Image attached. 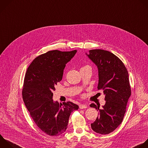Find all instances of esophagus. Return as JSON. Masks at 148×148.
Instances as JSON below:
<instances>
[{
	"instance_id": "esophagus-1",
	"label": "esophagus",
	"mask_w": 148,
	"mask_h": 148,
	"mask_svg": "<svg viewBox=\"0 0 148 148\" xmlns=\"http://www.w3.org/2000/svg\"><path fill=\"white\" fill-rule=\"evenodd\" d=\"M79 108L80 109H86L87 108V106L85 105H80L79 106Z\"/></svg>"
}]
</instances>
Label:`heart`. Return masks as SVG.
Returning a JSON list of instances; mask_svg holds the SVG:
<instances>
[{"instance_id": "heart-1", "label": "heart", "mask_w": 148, "mask_h": 148, "mask_svg": "<svg viewBox=\"0 0 148 148\" xmlns=\"http://www.w3.org/2000/svg\"><path fill=\"white\" fill-rule=\"evenodd\" d=\"M84 68H89V69H90V67L89 66H85L82 67L81 69H84Z\"/></svg>"}]
</instances>
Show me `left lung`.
<instances>
[{"instance_id":"1","label":"left lung","mask_w":148,"mask_h":148,"mask_svg":"<svg viewBox=\"0 0 148 148\" xmlns=\"http://www.w3.org/2000/svg\"><path fill=\"white\" fill-rule=\"evenodd\" d=\"M89 53L86 55L98 69L97 89L103 90L106 101L102 109L94 103L90 105L99 112L90 125L96 133L108 134L122 123L126 112L131 93L128 73L122 61L109 51L93 49Z\"/></svg>"}]
</instances>
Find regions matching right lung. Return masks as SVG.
Masks as SVG:
<instances>
[{"mask_svg":"<svg viewBox=\"0 0 148 148\" xmlns=\"http://www.w3.org/2000/svg\"><path fill=\"white\" fill-rule=\"evenodd\" d=\"M77 52L49 51L36 58L25 73L22 95L25 105L38 127L50 136L64 133L71 112L78 106L71 102H54L53 90L62 79L66 64Z\"/></svg>","mask_w":148,"mask_h":148,"instance_id":"obj_1","label":"right lung"}]
</instances>
